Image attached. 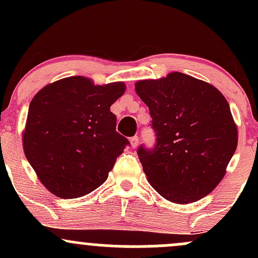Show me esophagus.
<instances>
[{"label": "esophagus", "mask_w": 258, "mask_h": 258, "mask_svg": "<svg viewBox=\"0 0 258 258\" xmlns=\"http://www.w3.org/2000/svg\"><path fill=\"white\" fill-rule=\"evenodd\" d=\"M130 142H131V147L132 148H136L138 146V136H135V137H132L130 139Z\"/></svg>", "instance_id": "obj_1"}]
</instances>
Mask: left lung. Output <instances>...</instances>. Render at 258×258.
I'll return each mask as SVG.
<instances>
[{"mask_svg": "<svg viewBox=\"0 0 258 258\" xmlns=\"http://www.w3.org/2000/svg\"><path fill=\"white\" fill-rule=\"evenodd\" d=\"M149 108L154 148L137 154L149 183L165 199L189 204L218 185L238 146V130L229 104L212 85L171 73L136 82Z\"/></svg>", "mask_w": 258, "mask_h": 258, "instance_id": "8db88e82", "label": "left lung"}]
</instances>
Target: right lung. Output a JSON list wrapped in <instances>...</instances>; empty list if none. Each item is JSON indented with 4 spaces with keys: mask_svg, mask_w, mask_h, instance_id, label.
<instances>
[{
    "mask_svg": "<svg viewBox=\"0 0 258 258\" xmlns=\"http://www.w3.org/2000/svg\"><path fill=\"white\" fill-rule=\"evenodd\" d=\"M123 82L94 85L72 76L38 91L29 106L23 148L41 183L63 199L84 197L108 178L130 142L116 132L114 102Z\"/></svg>",
    "mask_w": 258,
    "mask_h": 258,
    "instance_id": "right-lung-1",
    "label": "right lung"
}]
</instances>
